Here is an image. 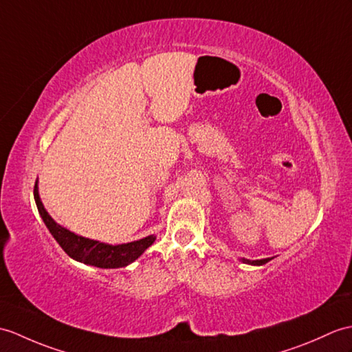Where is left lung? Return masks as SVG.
<instances>
[{
    "label": "left lung",
    "mask_w": 352,
    "mask_h": 352,
    "mask_svg": "<svg viewBox=\"0 0 352 352\" xmlns=\"http://www.w3.org/2000/svg\"><path fill=\"white\" fill-rule=\"evenodd\" d=\"M273 258H264V259H255V261H250V259H246V258H241L240 261L244 264H249V265H264L267 264L268 261H272Z\"/></svg>",
    "instance_id": "left-lung-1"
}]
</instances>
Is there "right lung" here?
I'll return each mask as SVG.
<instances>
[{"instance_id": "1", "label": "right lung", "mask_w": 352, "mask_h": 352, "mask_svg": "<svg viewBox=\"0 0 352 352\" xmlns=\"http://www.w3.org/2000/svg\"><path fill=\"white\" fill-rule=\"evenodd\" d=\"M34 199L38 214L43 219L49 232L52 234L56 243L61 246V249L67 253L70 258L78 261V263L99 268L126 267L129 264H132L133 261H136L154 241H156V235H148L144 236L141 240L124 244H108L99 240L85 239V236L72 232L67 228L56 223L51 217V214L47 213L38 195V179H36L34 186Z\"/></svg>"}]
</instances>
